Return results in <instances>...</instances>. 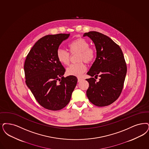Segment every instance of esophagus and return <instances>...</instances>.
<instances>
[{
    "mask_svg": "<svg viewBox=\"0 0 149 149\" xmlns=\"http://www.w3.org/2000/svg\"><path fill=\"white\" fill-rule=\"evenodd\" d=\"M82 80H83V79L81 77H77V81L78 82H80Z\"/></svg>",
    "mask_w": 149,
    "mask_h": 149,
    "instance_id": "34e87169",
    "label": "esophagus"
}]
</instances>
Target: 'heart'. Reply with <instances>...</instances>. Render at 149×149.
Wrapping results in <instances>:
<instances>
[{
	"mask_svg": "<svg viewBox=\"0 0 149 149\" xmlns=\"http://www.w3.org/2000/svg\"><path fill=\"white\" fill-rule=\"evenodd\" d=\"M68 48L72 54L79 53L78 61H85L90 63L95 58V50L89 47V43L83 38L77 39L68 44ZM56 57L60 63L68 65L70 62V54L63 49H59L56 52ZM86 69V65L83 62H80L69 66L66 72L69 75L80 77Z\"/></svg>",
	"mask_w": 149,
	"mask_h": 149,
	"instance_id": "b5f03b06",
	"label": "heart"
}]
</instances>
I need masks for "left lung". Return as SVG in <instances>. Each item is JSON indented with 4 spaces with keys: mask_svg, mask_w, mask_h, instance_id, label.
Here are the masks:
<instances>
[{
    "mask_svg": "<svg viewBox=\"0 0 149 149\" xmlns=\"http://www.w3.org/2000/svg\"><path fill=\"white\" fill-rule=\"evenodd\" d=\"M88 36L94 42L96 50L95 60L87 74L89 84L86 95L89 101L97 107H105L116 101L123 89L127 66L123 52L113 40L100 33L89 31ZM101 77L99 82L93 77Z\"/></svg>",
    "mask_w": 149,
    "mask_h": 149,
    "instance_id": "8db88e82",
    "label": "left lung"
}]
</instances>
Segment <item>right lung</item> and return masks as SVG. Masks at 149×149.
Returning <instances> with one entry per match:
<instances>
[{
  "label": "right lung",
  "instance_id": "right-lung-1",
  "mask_svg": "<svg viewBox=\"0 0 149 149\" xmlns=\"http://www.w3.org/2000/svg\"><path fill=\"white\" fill-rule=\"evenodd\" d=\"M69 36L58 34L42 37L36 42L25 61L26 84L38 103L48 110L65 107L77 84L76 77H63L65 69L56 57L60 44Z\"/></svg>",
  "mask_w": 149,
  "mask_h": 149
}]
</instances>
